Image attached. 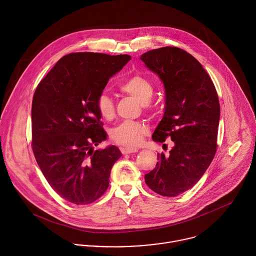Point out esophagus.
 Here are the masks:
<instances>
[{
    "label": "esophagus",
    "mask_w": 256,
    "mask_h": 256,
    "mask_svg": "<svg viewBox=\"0 0 256 256\" xmlns=\"http://www.w3.org/2000/svg\"><path fill=\"white\" fill-rule=\"evenodd\" d=\"M138 150L137 148H121V152L123 154H132V152H137Z\"/></svg>",
    "instance_id": "esophagus-1"
}]
</instances>
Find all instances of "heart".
<instances>
[{
	"label": "heart",
	"instance_id": "heart-1",
	"mask_svg": "<svg viewBox=\"0 0 256 256\" xmlns=\"http://www.w3.org/2000/svg\"><path fill=\"white\" fill-rule=\"evenodd\" d=\"M121 92L136 98L145 110L148 108L154 88L152 82L141 74H135L124 80L120 86ZM96 110L100 115L110 121L115 116V104L113 100L106 94H102L96 100ZM150 130L146 124L139 121H125L114 127L110 131V139L121 146H139L143 139L148 134Z\"/></svg>",
	"mask_w": 256,
	"mask_h": 256
}]
</instances>
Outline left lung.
I'll list each match as a JSON object with an SVG mask.
<instances>
[{"instance_id": "obj_1", "label": "left lung", "mask_w": 256, "mask_h": 256, "mask_svg": "<svg viewBox=\"0 0 256 256\" xmlns=\"http://www.w3.org/2000/svg\"><path fill=\"white\" fill-rule=\"evenodd\" d=\"M141 60L160 76L166 88L164 114L152 140L164 143L170 137L174 141L168 154H158V162L145 174V182L156 193L174 197L198 182L215 156L219 98L210 76L185 50L152 49Z\"/></svg>"}]
</instances>
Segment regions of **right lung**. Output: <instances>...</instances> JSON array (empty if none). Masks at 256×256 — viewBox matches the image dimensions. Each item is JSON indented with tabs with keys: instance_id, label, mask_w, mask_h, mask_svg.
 <instances>
[{
	"instance_id": "obj_1",
	"label": "right lung",
	"mask_w": 256,
	"mask_h": 256,
	"mask_svg": "<svg viewBox=\"0 0 256 256\" xmlns=\"http://www.w3.org/2000/svg\"><path fill=\"white\" fill-rule=\"evenodd\" d=\"M129 55L78 52L62 57L38 84L32 108V146L46 180L63 199L88 205L110 186L117 146L106 139L96 100Z\"/></svg>"
}]
</instances>
